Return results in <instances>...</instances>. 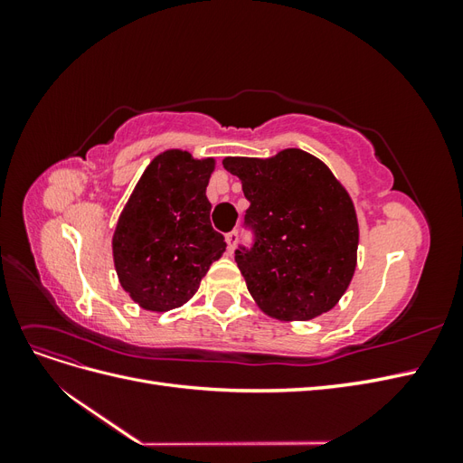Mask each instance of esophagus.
Listing matches in <instances>:
<instances>
[{"mask_svg": "<svg viewBox=\"0 0 463 463\" xmlns=\"http://www.w3.org/2000/svg\"><path fill=\"white\" fill-rule=\"evenodd\" d=\"M226 243H228V250H230V253H233V249H235V245H237V232H235V230L230 232V233H226Z\"/></svg>", "mask_w": 463, "mask_h": 463, "instance_id": "34e87169", "label": "esophagus"}]
</instances>
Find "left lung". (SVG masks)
<instances>
[{
	"instance_id": "1",
	"label": "left lung",
	"mask_w": 463,
	"mask_h": 463,
	"mask_svg": "<svg viewBox=\"0 0 463 463\" xmlns=\"http://www.w3.org/2000/svg\"><path fill=\"white\" fill-rule=\"evenodd\" d=\"M250 206L255 245L235 262L260 311L278 320H311L334 309L357 266L355 206L330 167L301 148L270 158H223Z\"/></svg>"
}]
</instances>
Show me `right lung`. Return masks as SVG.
Returning <instances> with one entry per match:
<instances>
[{"mask_svg":"<svg viewBox=\"0 0 463 463\" xmlns=\"http://www.w3.org/2000/svg\"><path fill=\"white\" fill-rule=\"evenodd\" d=\"M214 158L187 150L160 152L123 206L111 237L121 288L146 311L177 309L197 293L226 241L210 223L206 185Z\"/></svg>","mask_w":463,"mask_h":463,"instance_id":"add662e5","label":"right lung"}]
</instances>
